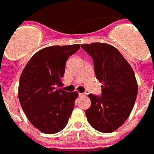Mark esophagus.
<instances>
[{"instance_id": "obj_1", "label": "esophagus", "mask_w": 154, "mask_h": 154, "mask_svg": "<svg viewBox=\"0 0 154 154\" xmlns=\"http://www.w3.org/2000/svg\"><path fill=\"white\" fill-rule=\"evenodd\" d=\"M79 96L80 97V98H82V97H85L86 96V94H84V93H79Z\"/></svg>"}]
</instances>
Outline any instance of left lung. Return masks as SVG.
<instances>
[{"mask_svg": "<svg viewBox=\"0 0 154 154\" xmlns=\"http://www.w3.org/2000/svg\"><path fill=\"white\" fill-rule=\"evenodd\" d=\"M93 58L96 79L102 85V96L88 94L91 105L86 110L87 121L103 133L114 132L130 116L137 95L134 72L116 48L105 43L82 44Z\"/></svg>", "mask_w": 154, "mask_h": 154, "instance_id": "left-lung-1", "label": "left lung"}]
</instances>
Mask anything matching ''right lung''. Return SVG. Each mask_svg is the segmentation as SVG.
Wrapping results in <instances>:
<instances>
[{"instance_id": "obj_1", "label": "right lung", "mask_w": 154, "mask_h": 154, "mask_svg": "<svg viewBox=\"0 0 154 154\" xmlns=\"http://www.w3.org/2000/svg\"><path fill=\"white\" fill-rule=\"evenodd\" d=\"M80 44L47 47L31 58L20 77L18 97L31 123L47 134L60 132L67 126L79 96L67 92L62 77L66 61Z\"/></svg>"}]
</instances>
